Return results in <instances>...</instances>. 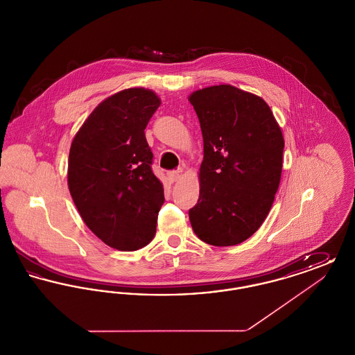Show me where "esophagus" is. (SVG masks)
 <instances>
[{
    "mask_svg": "<svg viewBox=\"0 0 355 355\" xmlns=\"http://www.w3.org/2000/svg\"><path fill=\"white\" fill-rule=\"evenodd\" d=\"M166 175H168V180L170 182H175L181 177V170H171V171H168Z\"/></svg>",
    "mask_w": 355,
    "mask_h": 355,
    "instance_id": "1",
    "label": "esophagus"
}]
</instances>
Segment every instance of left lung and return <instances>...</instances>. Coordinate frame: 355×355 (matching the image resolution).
<instances>
[{
    "label": "left lung",
    "mask_w": 355,
    "mask_h": 355,
    "mask_svg": "<svg viewBox=\"0 0 355 355\" xmlns=\"http://www.w3.org/2000/svg\"><path fill=\"white\" fill-rule=\"evenodd\" d=\"M203 137L200 198L191 227L213 246H233L266 220L278 190L285 139L269 105L232 85L189 96Z\"/></svg>",
    "instance_id": "8db88e82"
}]
</instances>
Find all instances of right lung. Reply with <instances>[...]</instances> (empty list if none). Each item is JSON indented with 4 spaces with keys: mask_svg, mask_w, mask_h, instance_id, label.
Segmentation results:
<instances>
[{
    "mask_svg": "<svg viewBox=\"0 0 355 355\" xmlns=\"http://www.w3.org/2000/svg\"><path fill=\"white\" fill-rule=\"evenodd\" d=\"M159 105L149 89L121 90L90 113L71 141L70 196L86 226L117 250H138L155 236L165 198L145 128Z\"/></svg>",
    "mask_w": 355,
    "mask_h": 355,
    "instance_id": "add662e5",
    "label": "right lung"
}]
</instances>
